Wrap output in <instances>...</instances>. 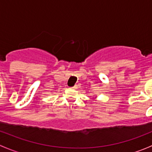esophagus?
<instances>
[{"mask_svg":"<svg viewBox=\"0 0 152 152\" xmlns=\"http://www.w3.org/2000/svg\"><path fill=\"white\" fill-rule=\"evenodd\" d=\"M76 88H77V85H75L74 87H70V89H73V90H75V89H76Z\"/></svg>","mask_w":152,"mask_h":152,"instance_id":"34e87169","label":"esophagus"}]
</instances>
